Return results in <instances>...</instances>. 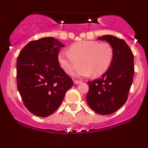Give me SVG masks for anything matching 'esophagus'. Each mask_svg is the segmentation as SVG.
<instances>
[{
	"instance_id": "obj_1",
	"label": "esophagus",
	"mask_w": 148,
	"mask_h": 148,
	"mask_svg": "<svg viewBox=\"0 0 148 148\" xmlns=\"http://www.w3.org/2000/svg\"><path fill=\"white\" fill-rule=\"evenodd\" d=\"M82 82V81H79V80H74V83L75 84H81V83Z\"/></svg>"
}]
</instances>
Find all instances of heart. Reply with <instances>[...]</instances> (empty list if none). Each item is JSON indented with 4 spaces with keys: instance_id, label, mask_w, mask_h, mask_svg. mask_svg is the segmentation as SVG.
<instances>
[{
    "instance_id": "1",
    "label": "heart",
    "mask_w": 148,
    "mask_h": 148,
    "mask_svg": "<svg viewBox=\"0 0 148 148\" xmlns=\"http://www.w3.org/2000/svg\"><path fill=\"white\" fill-rule=\"evenodd\" d=\"M113 58V49L107 42L84 40L73 44L69 51H62L58 54V62L62 69L68 74L76 72V76H101L111 66ZM82 63H80V62Z\"/></svg>"
}]
</instances>
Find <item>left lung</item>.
<instances>
[{"instance_id": "1", "label": "left lung", "mask_w": 148, "mask_h": 148, "mask_svg": "<svg viewBox=\"0 0 148 148\" xmlns=\"http://www.w3.org/2000/svg\"><path fill=\"white\" fill-rule=\"evenodd\" d=\"M98 40H106L112 46L113 58L111 66L99 79L88 81L87 102L92 109L101 115H109L126 102L134 74V55L122 39L103 35Z\"/></svg>"}]
</instances>
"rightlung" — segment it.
<instances>
[{"label":"right lung","instance_id":"obj_1","mask_svg":"<svg viewBox=\"0 0 148 148\" xmlns=\"http://www.w3.org/2000/svg\"><path fill=\"white\" fill-rule=\"evenodd\" d=\"M64 46L53 37H44L30 42L18 54V90L27 109L37 116L54 113L73 86L58 62L59 50Z\"/></svg>","mask_w":148,"mask_h":148}]
</instances>
